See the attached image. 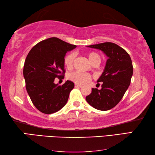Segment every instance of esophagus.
I'll use <instances>...</instances> for the list:
<instances>
[{
	"label": "esophagus",
	"instance_id": "34e87169",
	"mask_svg": "<svg viewBox=\"0 0 155 155\" xmlns=\"http://www.w3.org/2000/svg\"><path fill=\"white\" fill-rule=\"evenodd\" d=\"M74 86H75V87H77V88H79V87H81V85H79V84H77V83H75L74 84Z\"/></svg>",
	"mask_w": 155,
	"mask_h": 155
}]
</instances>
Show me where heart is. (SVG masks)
I'll return each mask as SVG.
<instances>
[{"label": "heart", "mask_w": 155, "mask_h": 155, "mask_svg": "<svg viewBox=\"0 0 155 155\" xmlns=\"http://www.w3.org/2000/svg\"><path fill=\"white\" fill-rule=\"evenodd\" d=\"M76 54L74 52H70L64 58V64L68 69H70L72 67L73 63H74ZM89 61L91 64L92 63L99 61H101V56L98 53L94 52H91L87 54ZM68 78L70 81H72L75 83L79 84V85H85L88 83L91 79V76L87 73H83L80 72H73L68 74Z\"/></svg>", "instance_id": "b5f03b06"}]
</instances>
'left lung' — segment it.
<instances>
[{
	"label": "left lung",
	"mask_w": 155,
	"mask_h": 155,
	"mask_svg": "<svg viewBox=\"0 0 155 155\" xmlns=\"http://www.w3.org/2000/svg\"><path fill=\"white\" fill-rule=\"evenodd\" d=\"M99 49L108 57L104 72L97 82H102L101 90L91 89L86 101L91 107L107 111L117 105L130 85L133 64L128 52L117 44L104 42L87 46Z\"/></svg>",
	"instance_id": "8db88e82"
}]
</instances>
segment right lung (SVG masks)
<instances>
[{
    "label": "right lung",
    "instance_id": "obj_1",
    "mask_svg": "<svg viewBox=\"0 0 155 155\" xmlns=\"http://www.w3.org/2000/svg\"><path fill=\"white\" fill-rule=\"evenodd\" d=\"M76 47L51 38L37 44L27 54L23 69L26 89L34 106L41 113L53 114L67 103L74 83L67 81L58 85L54 82L56 78H64L65 53Z\"/></svg>",
    "mask_w": 155,
    "mask_h": 155
}]
</instances>
